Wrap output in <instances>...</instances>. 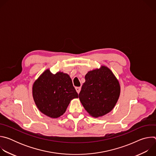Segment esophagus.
<instances>
[{
  "label": "esophagus",
  "mask_w": 156,
  "mask_h": 156,
  "mask_svg": "<svg viewBox=\"0 0 156 156\" xmlns=\"http://www.w3.org/2000/svg\"><path fill=\"white\" fill-rule=\"evenodd\" d=\"M75 90L78 93H80V92L81 91V87H76Z\"/></svg>",
  "instance_id": "esophagus-1"
}]
</instances>
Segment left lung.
<instances>
[{
	"instance_id": "1",
	"label": "left lung",
	"mask_w": 156,
	"mask_h": 156,
	"mask_svg": "<svg viewBox=\"0 0 156 156\" xmlns=\"http://www.w3.org/2000/svg\"><path fill=\"white\" fill-rule=\"evenodd\" d=\"M120 94L119 80L110 69L102 65L86 73L79 99L89 114L98 118L114 108Z\"/></svg>"
}]
</instances>
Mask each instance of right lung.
<instances>
[{"mask_svg": "<svg viewBox=\"0 0 156 156\" xmlns=\"http://www.w3.org/2000/svg\"><path fill=\"white\" fill-rule=\"evenodd\" d=\"M34 101L41 112L52 119L62 115L70 101L78 98L70 76L63 72L55 74L44 71L33 85Z\"/></svg>", "mask_w": 156, "mask_h": 156, "instance_id": "obj_1", "label": "right lung"}]
</instances>
